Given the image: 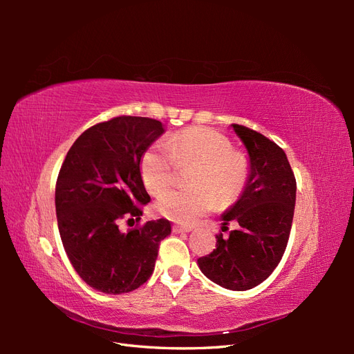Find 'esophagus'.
<instances>
[{
	"label": "esophagus",
	"instance_id": "obj_1",
	"mask_svg": "<svg viewBox=\"0 0 354 354\" xmlns=\"http://www.w3.org/2000/svg\"><path fill=\"white\" fill-rule=\"evenodd\" d=\"M190 230H192V227H187V226H178V224H174L173 226L174 233H189Z\"/></svg>",
	"mask_w": 354,
	"mask_h": 354
}]
</instances>
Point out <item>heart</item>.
Masks as SVG:
<instances>
[{
	"instance_id": "1",
	"label": "heart",
	"mask_w": 354,
	"mask_h": 354,
	"mask_svg": "<svg viewBox=\"0 0 354 354\" xmlns=\"http://www.w3.org/2000/svg\"><path fill=\"white\" fill-rule=\"evenodd\" d=\"M174 162L178 167L194 165L189 189L169 190L156 202L164 217L192 224L217 205L236 199L248 180L246 159L233 152L232 143L223 134L205 127H192L169 134L164 143H155L143 153L140 174L146 189L160 195L173 181Z\"/></svg>"
}]
</instances>
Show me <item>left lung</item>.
<instances>
[{"mask_svg":"<svg viewBox=\"0 0 354 354\" xmlns=\"http://www.w3.org/2000/svg\"><path fill=\"white\" fill-rule=\"evenodd\" d=\"M246 149L250 174L238 201L223 212V227L238 229L217 236V248L198 259L209 281L230 291H246L272 274L289 239L295 207V177L282 149L263 134L232 124Z\"/></svg>","mask_w":354,"mask_h":354,"instance_id":"obj_1","label":"left lung"}]
</instances>
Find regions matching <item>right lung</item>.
Segmentation results:
<instances>
[{
  "mask_svg": "<svg viewBox=\"0 0 354 354\" xmlns=\"http://www.w3.org/2000/svg\"><path fill=\"white\" fill-rule=\"evenodd\" d=\"M164 133L160 121L118 116L85 130L63 160L55 199L59 233L75 272L95 291L130 292L153 273L169 221L152 220L127 233L118 221L140 220L142 205L151 202L140 160Z\"/></svg>",
  "mask_w": 354,
  "mask_h": 354,
  "instance_id": "right-lung-1",
  "label": "right lung"
}]
</instances>
